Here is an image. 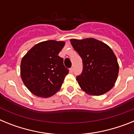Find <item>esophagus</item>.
Returning <instances> with one entry per match:
<instances>
[{
    "label": "esophagus",
    "mask_w": 134,
    "mask_h": 134,
    "mask_svg": "<svg viewBox=\"0 0 134 134\" xmlns=\"http://www.w3.org/2000/svg\"><path fill=\"white\" fill-rule=\"evenodd\" d=\"M73 71H74V67H71V68H70V72L71 73H72Z\"/></svg>",
    "instance_id": "esophagus-1"
}]
</instances>
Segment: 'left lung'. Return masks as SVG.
I'll return each instance as SVG.
<instances>
[{
    "label": "left lung",
    "mask_w": 134,
    "mask_h": 134,
    "mask_svg": "<svg viewBox=\"0 0 134 134\" xmlns=\"http://www.w3.org/2000/svg\"><path fill=\"white\" fill-rule=\"evenodd\" d=\"M70 41L82 60V71L76 76L80 88L92 95H101L111 89L119 72V65L113 50L93 38L72 39Z\"/></svg>",
    "instance_id": "left-lung-1"
}]
</instances>
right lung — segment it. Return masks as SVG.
<instances>
[{"label": "right lung", "instance_id": "obj_1", "mask_svg": "<svg viewBox=\"0 0 134 134\" xmlns=\"http://www.w3.org/2000/svg\"><path fill=\"white\" fill-rule=\"evenodd\" d=\"M64 41H42L35 46L21 60V76L27 88L41 97L54 95L61 88L69 70L58 55Z\"/></svg>", "mask_w": 134, "mask_h": 134}]
</instances>
